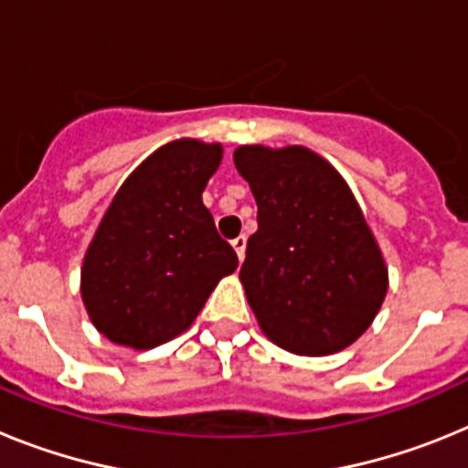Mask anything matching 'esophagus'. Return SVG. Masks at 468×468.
I'll return each mask as SVG.
<instances>
[{"mask_svg": "<svg viewBox=\"0 0 468 468\" xmlns=\"http://www.w3.org/2000/svg\"><path fill=\"white\" fill-rule=\"evenodd\" d=\"M231 248L237 250L239 260L246 258V237H237V239H234V241H231Z\"/></svg>", "mask_w": 468, "mask_h": 468, "instance_id": "esophagus-1", "label": "esophagus"}]
</instances>
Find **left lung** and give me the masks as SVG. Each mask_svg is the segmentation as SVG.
Returning <instances> with one entry per match:
<instances>
[{"label": "left lung", "mask_w": 468, "mask_h": 468, "mask_svg": "<svg viewBox=\"0 0 468 468\" xmlns=\"http://www.w3.org/2000/svg\"><path fill=\"white\" fill-rule=\"evenodd\" d=\"M234 164L258 204L239 279L262 333L300 356L354 345L382 307L388 274L345 177L300 144H241Z\"/></svg>", "instance_id": "1"}]
</instances>
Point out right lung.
I'll return each instance as SVG.
<instances>
[{
	"label": "right lung",
	"mask_w": 468,
	"mask_h": 468,
	"mask_svg": "<svg viewBox=\"0 0 468 468\" xmlns=\"http://www.w3.org/2000/svg\"><path fill=\"white\" fill-rule=\"evenodd\" d=\"M222 144L173 140L112 198L81 267V300L107 340L152 349L185 333L222 276L237 270L201 192Z\"/></svg>",
	"instance_id": "obj_1"
}]
</instances>
